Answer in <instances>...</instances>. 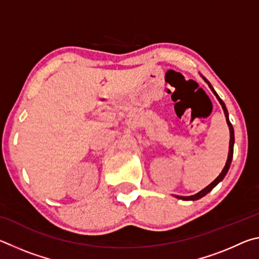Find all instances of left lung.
I'll list each match as a JSON object with an SVG mask.
<instances>
[{"label": "left lung", "instance_id": "1", "mask_svg": "<svg viewBox=\"0 0 259 259\" xmlns=\"http://www.w3.org/2000/svg\"><path fill=\"white\" fill-rule=\"evenodd\" d=\"M200 75H201V74H200ZM201 77L203 78L204 82L207 83V84L209 85L210 89H211V91L213 93V95L216 96V98L218 99L219 104L222 105L223 111H224L225 117H226V122H227V125H229V129H230V146H229V155H227V160H226V163H225L224 169L222 170V172L219 174V176H218L216 179H214V181H213L211 184H209V185H208L207 187H204L202 191H200L199 193H196V194H194V195H191V196H179V195H175V196H176L177 199H181V200H184V201H196V200H199V199H201V198H203L204 195H207L208 193H209L210 191H211L214 186H217L218 184L221 183V182L223 181V179H224V177L226 176L227 171H229V169H230V165H231V162H232V157H233V147H234V129H233V126H232L231 122H230V119H229V112H227V108H226V106H225L224 102H223V100L221 99V97H219V96L217 95V93H216V91H214V89L212 88V85L210 84V82H209V81L207 80V78H205L203 75H201Z\"/></svg>", "mask_w": 259, "mask_h": 259}]
</instances>
